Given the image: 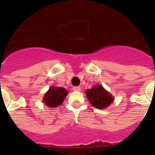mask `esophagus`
<instances>
[{"instance_id": "34e87169", "label": "esophagus", "mask_w": 155, "mask_h": 155, "mask_svg": "<svg viewBox=\"0 0 155 155\" xmlns=\"http://www.w3.org/2000/svg\"><path fill=\"white\" fill-rule=\"evenodd\" d=\"M81 90V87H73V91H80Z\"/></svg>"}]
</instances>
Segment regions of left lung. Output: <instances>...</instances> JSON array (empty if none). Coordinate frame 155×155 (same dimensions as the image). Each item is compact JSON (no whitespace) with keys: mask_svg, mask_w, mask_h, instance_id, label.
<instances>
[{"mask_svg":"<svg viewBox=\"0 0 155 155\" xmlns=\"http://www.w3.org/2000/svg\"><path fill=\"white\" fill-rule=\"evenodd\" d=\"M86 97L91 105L98 109H104L113 103V95L101 84H95L91 89L85 91Z\"/></svg>","mask_w":155,"mask_h":155,"instance_id":"1","label":"left lung"}]
</instances>
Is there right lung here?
I'll return each mask as SVG.
<instances>
[{
    "label": "right lung",
    "instance_id": "1",
    "mask_svg": "<svg viewBox=\"0 0 155 155\" xmlns=\"http://www.w3.org/2000/svg\"><path fill=\"white\" fill-rule=\"evenodd\" d=\"M68 94V91L64 87H50L42 98V102L48 107L56 108L64 102Z\"/></svg>",
    "mask_w": 155,
    "mask_h": 155
}]
</instances>
